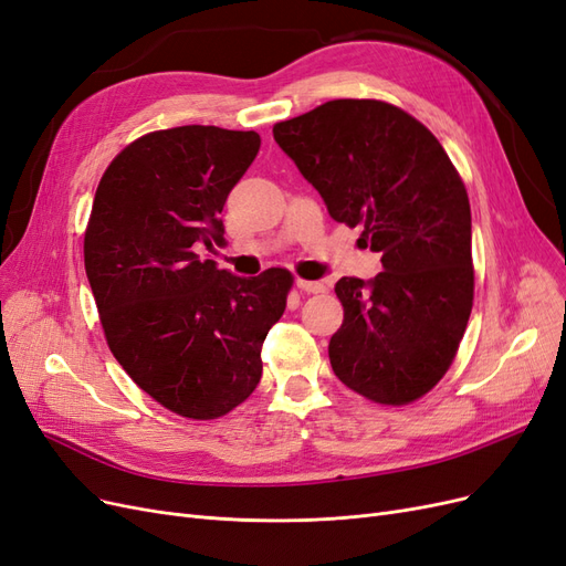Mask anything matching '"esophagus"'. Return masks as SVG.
Returning a JSON list of instances; mask_svg holds the SVG:
<instances>
[{
	"mask_svg": "<svg viewBox=\"0 0 566 566\" xmlns=\"http://www.w3.org/2000/svg\"><path fill=\"white\" fill-rule=\"evenodd\" d=\"M295 285L302 290V293H323L325 285L321 281H304V279H297Z\"/></svg>",
	"mask_w": 566,
	"mask_h": 566,
	"instance_id": "1",
	"label": "esophagus"
}]
</instances>
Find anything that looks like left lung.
<instances>
[{
	"instance_id": "left-lung-1",
	"label": "left lung",
	"mask_w": 566,
	"mask_h": 566,
	"mask_svg": "<svg viewBox=\"0 0 566 566\" xmlns=\"http://www.w3.org/2000/svg\"><path fill=\"white\" fill-rule=\"evenodd\" d=\"M273 139L328 214L364 227L361 241L382 254L373 281L335 283L345 306L328 345L335 375L375 403L420 399L449 370L472 312L465 184L437 136L385 101H328L279 123Z\"/></svg>"
}]
</instances>
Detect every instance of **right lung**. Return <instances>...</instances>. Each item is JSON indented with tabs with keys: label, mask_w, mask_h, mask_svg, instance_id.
<instances>
[{
	"label": "right lung",
	"mask_w": 566,
	"mask_h": 566,
	"mask_svg": "<svg viewBox=\"0 0 566 566\" xmlns=\"http://www.w3.org/2000/svg\"><path fill=\"white\" fill-rule=\"evenodd\" d=\"M260 134L186 125L150 132L96 188L84 269L117 364L177 416L214 420L262 378V345L293 276H235L198 245L224 248L219 219Z\"/></svg>",
	"instance_id": "right-lung-1"
}]
</instances>
